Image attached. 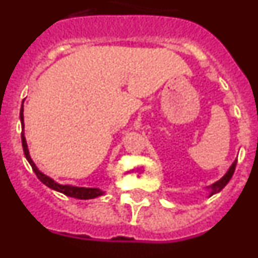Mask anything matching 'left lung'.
I'll use <instances>...</instances> for the list:
<instances>
[{
	"label": "left lung",
	"instance_id": "left-lung-1",
	"mask_svg": "<svg viewBox=\"0 0 258 258\" xmlns=\"http://www.w3.org/2000/svg\"><path fill=\"white\" fill-rule=\"evenodd\" d=\"M235 166H236V160L234 161V163H232V165L230 166V169L227 170L226 174L223 175V177L220 179V181H217V182H216V183L212 184V186H211V195H209V197H212L213 194L220 192V191L222 190V188L225 187V186H226L227 183H229V181H230V179H231L232 174H234V172H235Z\"/></svg>",
	"mask_w": 258,
	"mask_h": 258
}]
</instances>
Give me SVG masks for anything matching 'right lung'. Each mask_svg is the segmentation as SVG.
Here are the masks:
<instances>
[{
	"instance_id": "1",
	"label": "right lung",
	"mask_w": 258,
	"mask_h": 258,
	"mask_svg": "<svg viewBox=\"0 0 258 258\" xmlns=\"http://www.w3.org/2000/svg\"><path fill=\"white\" fill-rule=\"evenodd\" d=\"M20 121H22V127L24 129V118H23V107L20 109ZM22 145H23V151H24V155H26L27 160L31 164L32 169L36 173L37 178L40 179L44 184H46L47 187L52 188V190L59 191V192L64 194L67 197L71 198H76V199H94L97 197H101L103 195V191L99 190V188H92V187H76V186H68V184H59L56 182L52 181L50 177L45 175L44 173H41L40 170L37 169V166L35 165V163L32 161L31 156H29L28 151V146H27L26 137H24V132H22Z\"/></svg>"
}]
</instances>
